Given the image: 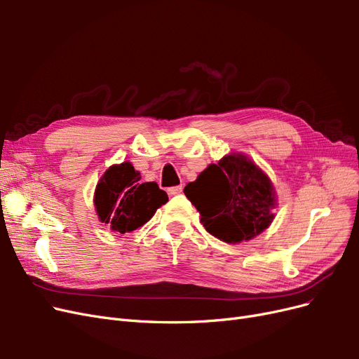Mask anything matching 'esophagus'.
<instances>
[{"label":"esophagus","mask_w":359,"mask_h":359,"mask_svg":"<svg viewBox=\"0 0 359 359\" xmlns=\"http://www.w3.org/2000/svg\"><path fill=\"white\" fill-rule=\"evenodd\" d=\"M182 193V186H175V187H169L168 194L169 196H178V194Z\"/></svg>","instance_id":"34e87169"}]
</instances>
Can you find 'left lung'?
<instances>
[{
  "mask_svg": "<svg viewBox=\"0 0 359 359\" xmlns=\"http://www.w3.org/2000/svg\"><path fill=\"white\" fill-rule=\"evenodd\" d=\"M184 194L196 206L205 229L224 243L252 240L274 220L273 184L243 154L224 156L210 165L187 184Z\"/></svg>",
  "mask_w": 359,
  "mask_h": 359,
  "instance_id": "obj_1",
  "label": "left lung"
}]
</instances>
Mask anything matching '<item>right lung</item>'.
<instances>
[{
  "label": "right lung",
  "instance_id": "right-lung-1",
  "mask_svg": "<svg viewBox=\"0 0 359 359\" xmlns=\"http://www.w3.org/2000/svg\"><path fill=\"white\" fill-rule=\"evenodd\" d=\"M166 202V191L160 190L157 182H140V173L130 161L107 169L94 193L100 222L119 233L144 226Z\"/></svg>",
  "mask_w": 359,
  "mask_h": 359
}]
</instances>
